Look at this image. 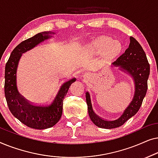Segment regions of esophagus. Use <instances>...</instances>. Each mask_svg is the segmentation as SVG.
I'll return each instance as SVG.
<instances>
[{
  "instance_id": "obj_1",
  "label": "esophagus",
  "mask_w": 158,
  "mask_h": 158,
  "mask_svg": "<svg viewBox=\"0 0 158 158\" xmlns=\"http://www.w3.org/2000/svg\"><path fill=\"white\" fill-rule=\"evenodd\" d=\"M83 77H84V79L86 80V81H88V80H90V79H91L92 75H90V73H85V74L83 75Z\"/></svg>"
}]
</instances>
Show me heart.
Masks as SVG:
<instances>
[{
    "label": "heart",
    "instance_id": "heart-1",
    "mask_svg": "<svg viewBox=\"0 0 158 158\" xmlns=\"http://www.w3.org/2000/svg\"><path fill=\"white\" fill-rule=\"evenodd\" d=\"M86 50L94 55L102 54V60L110 62L118 57L122 50V44L111 36L101 35L92 40L86 46Z\"/></svg>",
    "mask_w": 158,
    "mask_h": 158
}]
</instances>
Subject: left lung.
Returning a JSON list of instances; mask_svg holds the SVG:
<instances>
[{
	"instance_id": "left-lung-1",
	"label": "left lung",
	"mask_w": 158,
	"mask_h": 158,
	"mask_svg": "<svg viewBox=\"0 0 158 158\" xmlns=\"http://www.w3.org/2000/svg\"><path fill=\"white\" fill-rule=\"evenodd\" d=\"M112 64L114 67H118L120 70L124 71L132 77L135 83V94L132 100L120 117L113 121H107L100 118L94 113L90 94L88 91L86 92L88 114L93 123L100 128H116L122 126L129 118L135 116L140 109L148 90L150 64L148 63L146 54L142 46L135 38L131 36L128 49Z\"/></svg>"
}]
</instances>
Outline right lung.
I'll return each instance as SVG.
<instances>
[{"label": "right lung", "mask_w": 158, "mask_h": 158, "mask_svg": "<svg viewBox=\"0 0 158 158\" xmlns=\"http://www.w3.org/2000/svg\"><path fill=\"white\" fill-rule=\"evenodd\" d=\"M55 32L43 31L21 42L10 54L5 68L4 91L8 106L15 117L30 128L44 129L53 127L61 118L63 98L71 84L76 78H71L60 86L57 94L50 102L46 104L35 105L29 103L17 88L16 73L22 54L33 49L36 45L51 38Z\"/></svg>", "instance_id": "1"}]
</instances>
